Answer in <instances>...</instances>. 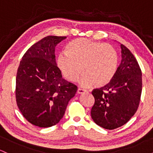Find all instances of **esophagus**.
Returning <instances> with one entry per match:
<instances>
[{
	"mask_svg": "<svg viewBox=\"0 0 153 153\" xmlns=\"http://www.w3.org/2000/svg\"><path fill=\"white\" fill-rule=\"evenodd\" d=\"M85 92H87V91L85 90V89H82V88H78V91H77V93H78V94H82Z\"/></svg>",
	"mask_w": 153,
	"mask_h": 153,
	"instance_id": "34e87169",
	"label": "esophagus"
}]
</instances>
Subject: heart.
<instances>
[{
	"label": "heart",
	"instance_id": "heart-1",
	"mask_svg": "<svg viewBox=\"0 0 153 153\" xmlns=\"http://www.w3.org/2000/svg\"><path fill=\"white\" fill-rule=\"evenodd\" d=\"M65 51L57 55V66L68 81H76L82 72L84 74L79 80L82 86L95 84L103 87L117 72L118 54L111 45L79 38L70 42Z\"/></svg>",
	"mask_w": 153,
	"mask_h": 153
}]
</instances>
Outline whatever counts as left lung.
Returning a JSON list of instances; mask_svg holds the SVG:
<instances>
[{"mask_svg": "<svg viewBox=\"0 0 153 153\" xmlns=\"http://www.w3.org/2000/svg\"><path fill=\"white\" fill-rule=\"evenodd\" d=\"M122 61L107 85L92 91L95 103L91 114L97 125L114 129L134 116L142 94V71L130 50L121 45Z\"/></svg>", "mask_w": 153, "mask_h": 153, "instance_id": "1", "label": "left lung"}]
</instances>
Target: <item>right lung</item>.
I'll return each mask as SVG.
<instances>
[{
  "mask_svg": "<svg viewBox=\"0 0 153 153\" xmlns=\"http://www.w3.org/2000/svg\"><path fill=\"white\" fill-rule=\"evenodd\" d=\"M66 36H48L23 56L16 79V99L29 122L39 127L57 124L78 88L62 78L55 60V47Z\"/></svg>",
  "mask_w": 153,
  "mask_h": 153,
  "instance_id": "1",
  "label": "right lung"
}]
</instances>
